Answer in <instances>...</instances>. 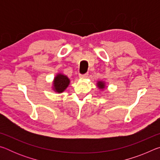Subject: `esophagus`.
Here are the masks:
<instances>
[{"instance_id": "esophagus-1", "label": "esophagus", "mask_w": 160, "mask_h": 160, "mask_svg": "<svg viewBox=\"0 0 160 160\" xmlns=\"http://www.w3.org/2000/svg\"><path fill=\"white\" fill-rule=\"evenodd\" d=\"M88 76V73H85V74H82V75H80V78H82V79H85V78H87Z\"/></svg>"}]
</instances>
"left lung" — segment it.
I'll use <instances>...</instances> for the list:
<instances>
[{
	"label": "left lung",
	"mask_w": 160,
	"mask_h": 160,
	"mask_svg": "<svg viewBox=\"0 0 160 160\" xmlns=\"http://www.w3.org/2000/svg\"><path fill=\"white\" fill-rule=\"evenodd\" d=\"M97 87L99 89H104L105 88V83L102 81H99V82H97Z\"/></svg>",
	"instance_id": "1"
}]
</instances>
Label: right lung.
<instances>
[{
	"label": "right lung",
	"instance_id": "1",
	"mask_svg": "<svg viewBox=\"0 0 160 160\" xmlns=\"http://www.w3.org/2000/svg\"><path fill=\"white\" fill-rule=\"evenodd\" d=\"M70 83L68 78L63 74H58L54 78L53 80V90L58 93L63 92L68 88Z\"/></svg>",
	"mask_w": 160,
	"mask_h": 160
}]
</instances>
